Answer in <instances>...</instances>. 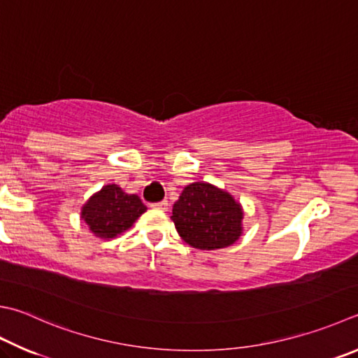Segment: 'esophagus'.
Wrapping results in <instances>:
<instances>
[{"label": "esophagus", "mask_w": 358, "mask_h": 358, "mask_svg": "<svg viewBox=\"0 0 358 358\" xmlns=\"http://www.w3.org/2000/svg\"><path fill=\"white\" fill-rule=\"evenodd\" d=\"M150 207L159 208V210H166L168 208V201H160V202H151Z\"/></svg>", "instance_id": "esophagus-1"}]
</instances>
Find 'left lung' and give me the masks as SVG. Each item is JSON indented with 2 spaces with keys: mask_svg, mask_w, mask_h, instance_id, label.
<instances>
[{
  "mask_svg": "<svg viewBox=\"0 0 358 358\" xmlns=\"http://www.w3.org/2000/svg\"><path fill=\"white\" fill-rule=\"evenodd\" d=\"M243 212L231 194L204 182L187 185L173 206L174 226L188 245L212 251L241 235Z\"/></svg>",
  "mask_w": 358,
  "mask_h": 358,
  "instance_id": "1",
  "label": "left lung"
}]
</instances>
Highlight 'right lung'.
Returning a JSON list of instances; mask_svg holds the SVG:
<instances>
[{
	"instance_id": "1",
	"label": "right lung",
	"mask_w": 358,
	"mask_h": 358,
	"mask_svg": "<svg viewBox=\"0 0 358 358\" xmlns=\"http://www.w3.org/2000/svg\"><path fill=\"white\" fill-rule=\"evenodd\" d=\"M145 210L146 206L137 194H127L112 184L87 201L80 217L96 237L113 238L127 231Z\"/></svg>"
}]
</instances>
